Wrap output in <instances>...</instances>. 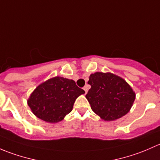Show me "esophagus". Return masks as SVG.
<instances>
[{"instance_id": "esophagus-1", "label": "esophagus", "mask_w": 160, "mask_h": 160, "mask_svg": "<svg viewBox=\"0 0 160 160\" xmlns=\"http://www.w3.org/2000/svg\"><path fill=\"white\" fill-rule=\"evenodd\" d=\"M83 90H84L85 93H88V85H86V86L83 87Z\"/></svg>"}]
</instances>
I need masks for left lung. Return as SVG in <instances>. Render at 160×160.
<instances>
[{
    "instance_id": "obj_1",
    "label": "left lung",
    "mask_w": 160,
    "mask_h": 160,
    "mask_svg": "<svg viewBox=\"0 0 160 160\" xmlns=\"http://www.w3.org/2000/svg\"><path fill=\"white\" fill-rule=\"evenodd\" d=\"M88 84L91 88L86 98L102 120L115 121L129 112L135 93L123 78L111 72H96L90 75Z\"/></svg>"
}]
</instances>
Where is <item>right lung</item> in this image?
<instances>
[{
    "label": "right lung",
    "instance_id": "right-lung-1",
    "mask_svg": "<svg viewBox=\"0 0 160 160\" xmlns=\"http://www.w3.org/2000/svg\"><path fill=\"white\" fill-rule=\"evenodd\" d=\"M84 93L74 80L55 77L38 85L27 103L37 118L49 123H57L72 110L76 99Z\"/></svg>",
    "mask_w": 160,
    "mask_h": 160
}]
</instances>
